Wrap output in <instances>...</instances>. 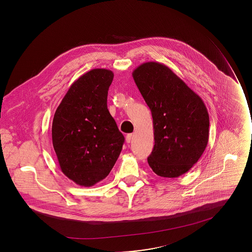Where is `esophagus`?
Here are the masks:
<instances>
[{
    "mask_svg": "<svg viewBox=\"0 0 252 252\" xmlns=\"http://www.w3.org/2000/svg\"><path fill=\"white\" fill-rule=\"evenodd\" d=\"M132 140V134H127L126 137V141L127 144H130Z\"/></svg>",
    "mask_w": 252,
    "mask_h": 252,
    "instance_id": "esophagus-1",
    "label": "esophagus"
}]
</instances>
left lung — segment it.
I'll use <instances>...</instances> for the list:
<instances>
[{"label":"left lung","instance_id":"left-lung-1","mask_svg":"<svg viewBox=\"0 0 252 252\" xmlns=\"http://www.w3.org/2000/svg\"><path fill=\"white\" fill-rule=\"evenodd\" d=\"M132 76L153 118L155 144L148 164L159 177L178 178L197 162L208 144L206 106L164 64L145 62Z\"/></svg>","mask_w":252,"mask_h":252}]
</instances>
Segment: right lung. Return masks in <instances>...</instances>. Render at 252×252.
<instances>
[{
  "label": "right lung",
  "instance_id": "add662e5",
  "mask_svg": "<svg viewBox=\"0 0 252 252\" xmlns=\"http://www.w3.org/2000/svg\"><path fill=\"white\" fill-rule=\"evenodd\" d=\"M113 72L94 69L76 79L54 115L52 140L62 173L80 186L104 180L125 142L108 109Z\"/></svg>",
  "mask_w": 252,
  "mask_h": 252
}]
</instances>
